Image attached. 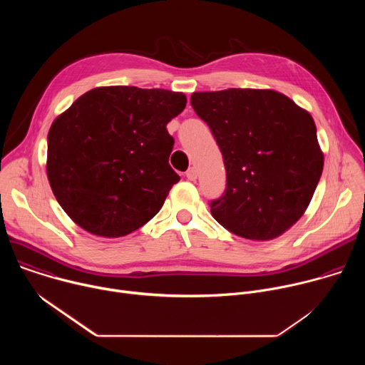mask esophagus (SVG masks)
Here are the masks:
<instances>
[{
  "mask_svg": "<svg viewBox=\"0 0 365 365\" xmlns=\"http://www.w3.org/2000/svg\"><path fill=\"white\" fill-rule=\"evenodd\" d=\"M186 178L192 182H195L197 179V170L195 168H190L187 172H186Z\"/></svg>",
  "mask_w": 365,
  "mask_h": 365,
  "instance_id": "1",
  "label": "esophagus"
}]
</instances>
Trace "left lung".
<instances>
[{"instance_id":"left-lung-1","label":"left lung","mask_w":365,"mask_h":365,"mask_svg":"<svg viewBox=\"0 0 365 365\" xmlns=\"http://www.w3.org/2000/svg\"><path fill=\"white\" fill-rule=\"evenodd\" d=\"M195 113L224 155L227 189L212 217L252 241L284 234L304 214L324 169L312 115L273 89L193 92Z\"/></svg>"}]
</instances>
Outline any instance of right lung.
Segmentation results:
<instances>
[{"instance_id":"1","label":"right lung","mask_w":365,"mask_h":365,"mask_svg":"<svg viewBox=\"0 0 365 365\" xmlns=\"http://www.w3.org/2000/svg\"><path fill=\"white\" fill-rule=\"evenodd\" d=\"M186 95L168 89L99 86L81 95L51 124L46 172L53 195L85 231L131 234L158 214L179 175L168 123Z\"/></svg>"}]
</instances>
